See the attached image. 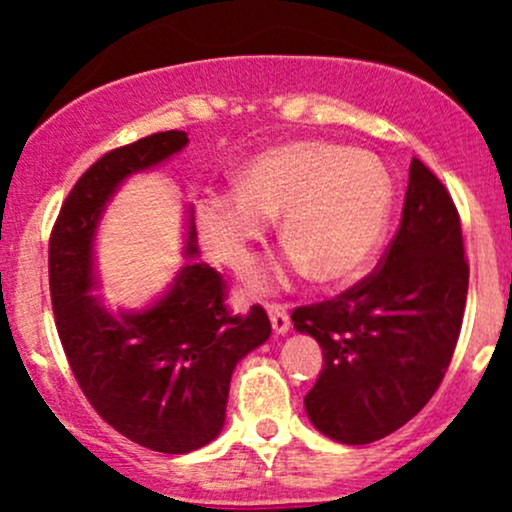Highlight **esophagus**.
<instances>
[{
  "label": "esophagus",
  "instance_id": "34e87169",
  "mask_svg": "<svg viewBox=\"0 0 512 512\" xmlns=\"http://www.w3.org/2000/svg\"><path fill=\"white\" fill-rule=\"evenodd\" d=\"M267 313H269V320H272V330L276 334H286L291 327V320H289V313H286L284 305H267Z\"/></svg>",
  "mask_w": 512,
  "mask_h": 512
}]
</instances>
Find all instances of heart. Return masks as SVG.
Segmentation results:
<instances>
[{"label":"heart","instance_id":"heart-1","mask_svg":"<svg viewBox=\"0 0 512 512\" xmlns=\"http://www.w3.org/2000/svg\"><path fill=\"white\" fill-rule=\"evenodd\" d=\"M233 195L202 197L197 231L216 262L245 269L269 219L281 214L279 264L252 276V291H269L310 269L320 284L351 279L383 240L392 187L366 151L330 142H289L257 154L233 178Z\"/></svg>","mask_w":512,"mask_h":512}]
</instances>
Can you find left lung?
Here are the masks:
<instances>
[{"mask_svg": "<svg viewBox=\"0 0 512 512\" xmlns=\"http://www.w3.org/2000/svg\"><path fill=\"white\" fill-rule=\"evenodd\" d=\"M467 286L455 202L411 158L402 223L380 267L342 296L291 313L325 358L305 395L310 424L337 443L366 445L414 419L452 361Z\"/></svg>", "mask_w": 512, "mask_h": 512, "instance_id": "8db88e82", "label": "left lung"}]
</instances>
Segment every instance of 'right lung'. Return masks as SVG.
Segmentation results:
<instances>
[{
    "instance_id": "right-lung-1",
    "label": "right lung",
    "mask_w": 512,
    "mask_h": 512,
    "mask_svg": "<svg viewBox=\"0 0 512 512\" xmlns=\"http://www.w3.org/2000/svg\"><path fill=\"white\" fill-rule=\"evenodd\" d=\"M187 146L170 129L98 158L64 199L50 236V298L69 368L91 407L117 433L156 452L182 455L211 443L226 421L231 375L272 334L262 305L226 310V286L197 262L195 214L187 209L192 257L158 301L110 313L98 286L93 243L117 187Z\"/></svg>"
}]
</instances>
